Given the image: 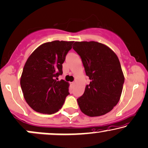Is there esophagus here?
Listing matches in <instances>:
<instances>
[{"label":"esophagus","instance_id":"esophagus-1","mask_svg":"<svg viewBox=\"0 0 148 148\" xmlns=\"http://www.w3.org/2000/svg\"><path fill=\"white\" fill-rule=\"evenodd\" d=\"M75 83L74 82H72V85H75Z\"/></svg>","mask_w":148,"mask_h":148}]
</instances>
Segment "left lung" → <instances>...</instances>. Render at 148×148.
Segmentation results:
<instances>
[{"label": "left lung", "mask_w": 148, "mask_h": 148, "mask_svg": "<svg viewBox=\"0 0 148 148\" xmlns=\"http://www.w3.org/2000/svg\"><path fill=\"white\" fill-rule=\"evenodd\" d=\"M73 46L79 55L91 80L84 94L77 99L82 112L94 117L105 115L119 102L125 77L117 55L96 41H75Z\"/></svg>", "instance_id": "8db88e82"}]
</instances>
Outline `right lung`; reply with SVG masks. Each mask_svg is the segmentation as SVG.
Masks as SVG:
<instances>
[{
  "instance_id": "right-lung-1",
  "label": "right lung",
  "mask_w": 148,
  "mask_h": 148,
  "mask_svg": "<svg viewBox=\"0 0 148 148\" xmlns=\"http://www.w3.org/2000/svg\"><path fill=\"white\" fill-rule=\"evenodd\" d=\"M74 41H53L39 46L26 61L21 77L26 102L36 112L53 114L63 106L69 95V84L58 77L62 64Z\"/></svg>"
}]
</instances>
